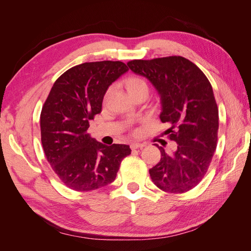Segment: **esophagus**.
Wrapping results in <instances>:
<instances>
[{
	"instance_id": "obj_1",
	"label": "esophagus",
	"mask_w": 251,
	"mask_h": 251,
	"mask_svg": "<svg viewBox=\"0 0 251 251\" xmlns=\"http://www.w3.org/2000/svg\"><path fill=\"white\" fill-rule=\"evenodd\" d=\"M147 144L146 143H140V142H133L131 143V149L135 150V149H139V148H143L146 147Z\"/></svg>"
}]
</instances>
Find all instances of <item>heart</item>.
Instances as JSON below:
<instances>
[{"label": "heart", "instance_id": "1", "mask_svg": "<svg viewBox=\"0 0 251 251\" xmlns=\"http://www.w3.org/2000/svg\"><path fill=\"white\" fill-rule=\"evenodd\" d=\"M126 90L130 95L138 93V92H148V83L142 77L139 76H131L126 80Z\"/></svg>", "mask_w": 251, "mask_h": 251}]
</instances>
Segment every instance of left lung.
Returning a JSON list of instances; mask_svg holds the SVG:
<instances>
[{
  "label": "left lung",
  "mask_w": 251,
  "mask_h": 251,
  "mask_svg": "<svg viewBox=\"0 0 251 251\" xmlns=\"http://www.w3.org/2000/svg\"><path fill=\"white\" fill-rule=\"evenodd\" d=\"M146 77L160 97V120L170 126L172 153L159 147L161 159L150 170L154 184L163 192L182 194L199 184L217 148L219 111L210 82L191 60L169 56L127 63Z\"/></svg>",
  "instance_id": "1"
}]
</instances>
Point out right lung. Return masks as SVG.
<instances>
[{
    "label": "right lung",
    "instance_id": "add662e5",
    "mask_svg": "<svg viewBox=\"0 0 251 251\" xmlns=\"http://www.w3.org/2000/svg\"><path fill=\"white\" fill-rule=\"evenodd\" d=\"M128 71L121 62L85 63L56 79L41 113L45 155L63 183L77 192L101 188L115 180L126 144L105 146L88 133L90 120L101 112L109 87Z\"/></svg>",
    "mask_w": 251,
    "mask_h": 251
}]
</instances>
